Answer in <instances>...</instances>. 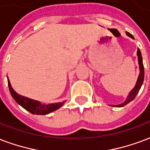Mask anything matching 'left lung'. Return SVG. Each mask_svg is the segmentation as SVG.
<instances>
[{
  "label": "left lung",
  "mask_w": 150,
  "mask_h": 150,
  "mask_svg": "<svg viewBox=\"0 0 150 150\" xmlns=\"http://www.w3.org/2000/svg\"><path fill=\"white\" fill-rule=\"evenodd\" d=\"M126 34H127L128 37H129V38L134 39V38L133 37V35L131 34V33H129L126 32ZM137 55L138 64H139L140 74H139V76H138V78H137V81L136 85H135V86H134V88L131 90L130 93H129L127 98H126V100H125L123 103L121 104V105H112V106L123 107L124 105H127L128 103H129L130 101H132V100L135 98L137 94V93H138V92H139L140 88H141V87H142V86L143 81H144V76H145V72H144V65H143V62H142V53H141V51H140L139 49L137 50Z\"/></svg>",
  "instance_id": "8db88e82"
}]
</instances>
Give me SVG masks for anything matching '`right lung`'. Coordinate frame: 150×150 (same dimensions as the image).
Segmentation results:
<instances>
[{
  "label": "right lung",
  "mask_w": 150,
  "mask_h": 150,
  "mask_svg": "<svg viewBox=\"0 0 150 150\" xmlns=\"http://www.w3.org/2000/svg\"><path fill=\"white\" fill-rule=\"evenodd\" d=\"M8 85L9 88V91L12 95V97L14 98V100L19 104L21 106H22L25 110L29 111L33 114L37 115H45L49 114L50 112H53L55 110H58L60 107H62L64 105V101L63 102H58V103H52L49 105H44L41 104L38 100H33L29 98H25L24 96L18 94L17 93L14 91V89L12 88L10 81H8Z\"/></svg>",
  "instance_id": "1"
}]
</instances>
